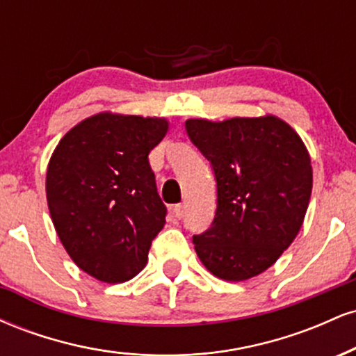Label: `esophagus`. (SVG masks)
<instances>
[{
	"label": "esophagus",
	"instance_id": "esophagus-1",
	"mask_svg": "<svg viewBox=\"0 0 356 356\" xmlns=\"http://www.w3.org/2000/svg\"><path fill=\"white\" fill-rule=\"evenodd\" d=\"M184 211H186V207H184V204H175L174 206V209H172V212H174V216L177 219H181L182 216H184Z\"/></svg>",
	"mask_w": 356,
	"mask_h": 356
}]
</instances>
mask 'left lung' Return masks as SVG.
I'll return each instance as SVG.
<instances>
[{"instance_id":"left-lung-1","label":"left lung","mask_w":356,"mask_h":356,"mask_svg":"<svg viewBox=\"0 0 356 356\" xmlns=\"http://www.w3.org/2000/svg\"><path fill=\"white\" fill-rule=\"evenodd\" d=\"M186 130L218 184L216 218L192 238L199 259L226 281L261 275L303 226L313 187L303 140L275 115L189 118Z\"/></svg>"}]
</instances>
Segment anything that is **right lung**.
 <instances>
[{"label":"right lung","mask_w":356,"mask_h":356,"mask_svg":"<svg viewBox=\"0 0 356 356\" xmlns=\"http://www.w3.org/2000/svg\"><path fill=\"white\" fill-rule=\"evenodd\" d=\"M169 130L159 117L102 112L65 134L47 170L56 234L81 271L124 283L145 268L165 224L149 152Z\"/></svg>","instance_id":"add662e5"}]
</instances>
